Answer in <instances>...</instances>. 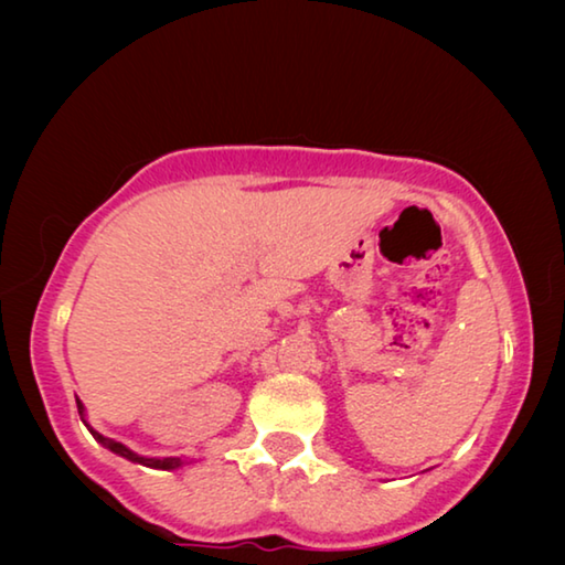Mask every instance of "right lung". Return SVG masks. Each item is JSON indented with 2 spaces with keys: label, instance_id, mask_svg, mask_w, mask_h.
<instances>
[{
  "label": "right lung",
  "instance_id": "right-lung-1",
  "mask_svg": "<svg viewBox=\"0 0 565 565\" xmlns=\"http://www.w3.org/2000/svg\"><path fill=\"white\" fill-rule=\"evenodd\" d=\"M76 408H79V416H82V420H84V426L89 428V434L97 438V441L104 446V448H109L111 454H117V456H121V458H127V461H131V463H141V466H147V468H161V471H174V468H181L184 463H191V461H186V458H179V456H169V458H149V456H139V454H134L131 448H127L124 444H119V441H114V438H107V436H102L99 431H94V428L87 424V408H84V404L79 398H76Z\"/></svg>",
  "mask_w": 565,
  "mask_h": 565
}]
</instances>
